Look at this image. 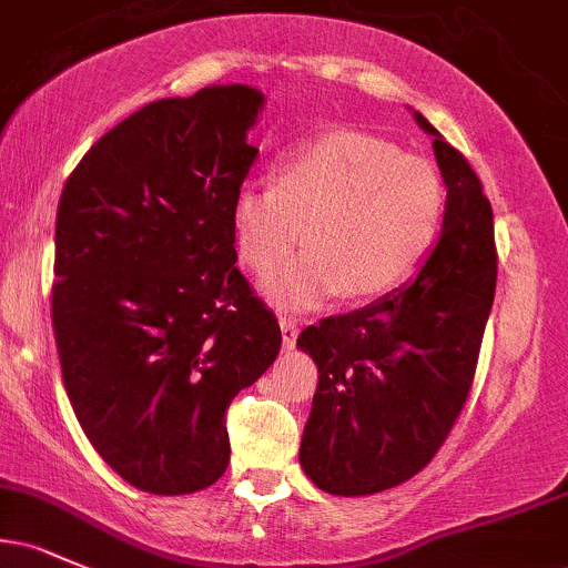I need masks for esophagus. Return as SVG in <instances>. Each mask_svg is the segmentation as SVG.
<instances>
[{
    "mask_svg": "<svg viewBox=\"0 0 568 568\" xmlns=\"http://www.w3.org/2000/svg\"><path fill=\"white\" fill-rule=\"evenodd\" d=\"M280 331H283V344L285 347H293V342H296V334H298V321L291 315H280Z\"/></svg>",
    "mask_w": 568,
    "mask_h": 568,
    "instance_id": "esophagus-1",
    "label": "esophagus"
}]
</instances>
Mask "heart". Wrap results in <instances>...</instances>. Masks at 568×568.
I'll list each match as a JSON object with an SVG mask.
<instances>
[{"instance_id": "obj_1", "label": "heart", "mask_w": 568, "mask_h": 568, "mask_svg": "<svg viewBox=\"0 0 568 568\" xmlns=\"http://www.w3.org/2000/svg\"><path fill=\"white\" fill-rule=\"evenodd\" d=\"M446 186L427 160L361 130H331L283 154L277 181H245L232 200L240 262L270 275L306 237V251L266 283L288 310L336 293L371 298L419 270L440 232ZM307 232H303V224Z\"/></svg>"}]
</instances>
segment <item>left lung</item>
<instances>
[{"label":"left lung","mask_w":568,"mask_h":568,"mask_svg":"<svg viewBox=\"0 0 568 568\" xmlns=\"http://www.w3.org/2000/svg\"><path fill=\"white\" fill-rule=\"evenodd\" d=\"M446 184L438 245L379 302L325 317L296 347L317 366L298 462L336 497L406 484L429 465L470 395L497 288L494 213L470 162L419 112Z\"/></svg>","instance_id":"left-lung-1"}]
</instances>
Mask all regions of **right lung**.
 I'll use <instances>...</instances> for the list:
<instances>
[{
  "mask_svg": "<svg viewBox=\"0 0 568 568\" xmlns=\"http://www.w3.org/2000/svg\"><path fill=\"white\" fill-rule=\"evenodd\" d=\"M262 90L162 98L101 135L63 184L53 331L77 419L112 470L162 497L230 465L226 408L280 352L234 266L232 200Z\"/></svg>",
  "mask_w": 568,
  "mask_h": 568,
  "instance_id": "obj_1",
  "label": "right lung"
}]
</instances>
